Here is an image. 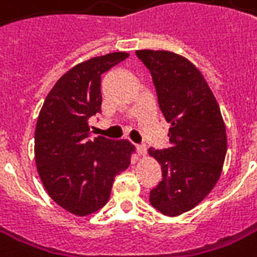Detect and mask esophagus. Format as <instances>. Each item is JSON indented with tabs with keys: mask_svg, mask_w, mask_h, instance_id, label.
<instances>
[{
	"mask_svg": "<svg viewBox=\"0 0 257 257\" xmlns=\"http://www.w3.org/2000/svg\"><path fill=\"white\" fill-rule=\"evenodd\" d=\"M146 145L145 144H141V145H137V151H138V154L141 156H145L146 155Z\"/></svg>",
	"mask_w": 257,
	"mask_h": 257,
	"instance_id": "34e87169",
	"label": "esophagus"
}]
</instances>
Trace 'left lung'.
Segmentation results:
<instances>
[{"mask_svg":"<svg viewBox=\"0 0 257 257\" xmlns=\"http://www.w3.org/2000/svg\"><path fill=\"white\" fill-rule=\"evenodd\" d=\"M155 85L159 108L169 128V148H149L162 168L151 190V205L179 216L206 198L222 172L227 139L222 113L200 71L169 51H137Z\"/></svg>","mask_w":257,"mask_h":257,"instance_id":"left-lung-1","label":"left lung"}]
</instances>
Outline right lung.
<instances>
[{
  "label": "right lung",
  "instance_id": "obj_1",
  "mask_svg": "<svg viewBox=\"0 0 257 257\" xmlns=\"http://www.w3.org/2000/svg\"><path fill=\"white\" fill-rule=\"evenodd\" d=\"M126 52L95 57L71 68L49 91L35 128V162L52 200L76 216L106 205L115 176L135 151L126 139L91 137L89 118L101 113V75Z\"/></svg>",
  "mask_w": 257,
  "mask_h": 257
}]
</instances>
